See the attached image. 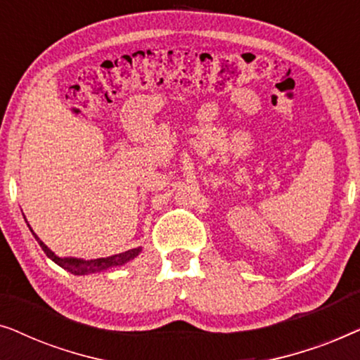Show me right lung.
Here are the masks:
<instances>
[{
  "mask_svg": "<svg viewBox=\"0 0 360 360\" xmlns=\"http://www.w3.org/2000/svg\"><path fill=\"white\" fill-rule=\"evenodd\" d=\"M31 229V228H29ZM32 233V229H31ZM34 234V233H32ZM34 238L41 245L44 252L51 260H53L57 265H60L62 269H65L67 272H70L73 275H88V274H95V272H101V270H108L111 267H117V265H122L126 262H129L136 257V255H139L141 252V248H136V249H131V250H126V252H121V254H116V255H111V257H101V259H90V260H83V259H77V257H58L52 252L51 249L47 248L46 244L42 243L41 239L37 238L36 234H34Z\"/></svg>",
  "mask_w": 360,
  "mask_h": 360,
  "instance_id": "1",
  "label": "right lung"
}]
</instances>
